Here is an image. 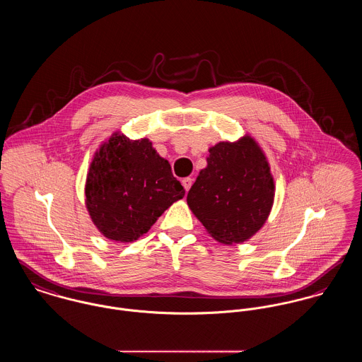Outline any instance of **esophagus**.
Segmentation results:
<instances>
[{
  "mask_svg": "<svg viewBox=\"0 0 362 362\" xmlns=\"http://www.w3.org/2000/svg\"><path fill=\"white\" fill-rule=\"evenodd\" d=\"M191 185H192V178H184L182 180V187H184V189L188 192L189 191V188H191Z\"/></svg>",
  "mask_w": 362,
  "mask_h": 362,
  "instance_id": "esophagus-1",
  "label": "esophagus"
}]
</instances>
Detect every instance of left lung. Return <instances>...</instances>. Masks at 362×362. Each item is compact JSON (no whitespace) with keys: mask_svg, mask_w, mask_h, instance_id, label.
Masks as SVG:
<instances>
[{"mask_svg":"<svg viewBox=\"0 0 362 362\" xmlns=\"http://www.w3.org/2000/svg\"><path fill=\"white\" fill-rule=\"evenodd\" d=\"M275 197L271 167L260 144L245 134L209 148L187 203L207 233L223 245L249 240L263 228Z\"/></svg>","mask_w":362,"mask_h":362,"instance_id":"left-lung-1","label":"left lung"}]
</instances>
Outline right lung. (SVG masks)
I'll return each instance as SVG.
<instances>
[{"instance_id": "obj_1", "label": "right lung", "mask_w": 362, "mask_h": 362, "mask_svg": "<svg viewBox=\"0 0 362 362\" xmlns=\"http://www.w3.org/2000/svg\"><path fill=\"white\" fill-rule=\"evenodd\" d=\"M86 207L107 239L130 243L145 235L185 189L148 138L113 132L95 151L86 178Z\"/></svg>"}]
</instances>
